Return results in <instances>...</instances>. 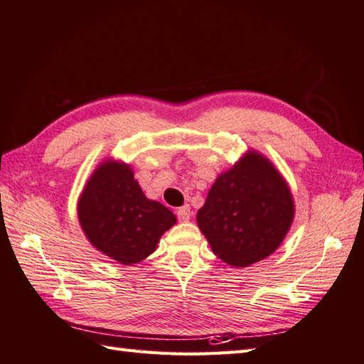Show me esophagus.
<instances>
[{
	"mask_svg": "<svg viewBox=\"0 0 364 364\" xmlns=\"http://www.w3.org/2000/svg\"><path fill=\"white\" fill-rule=\"evenodd\" d=\"M191 215H192V213H191V206H189V204H184V206L176 209V217H178V220L183 221V223L189 221Z\"/></svg>",
	"mask_w": 364,
	"mask_h": 364,
	"instance_id": "obj_1",
	"label": "esophagus"
}]
</instances>
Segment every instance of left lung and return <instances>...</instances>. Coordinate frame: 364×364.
Masks as SVG:
<instances>
[{
  "mask_svg": "<svg viewBox=\"0 0 364 364\" xmlns=\"http://www.w3.org/2000/svg\"><path fill=\"white\" fill-rule=\"evenodd\" d=\"M294 210L282 173L266 156L250 151L212 184L197 223L220 259L247 267L282 245Z\"/></svg>",
  "mask_w": 364,
  "mask_h": 364,
  "instance_id": "8db88e82",
  "label": "left lung"
}]
</instances>
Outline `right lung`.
I'll return each mask as SVG.
<instances>
[{
  "mask_svg": "<svg viewBox=\"0 0 364 364\" xmlns=\"http://www.w3.org/2000/svg\"><path fill=\"white\" fill-rule=\"evenodd\" d=\"M78 220L100 252L121 264H135L155 252L176 218L161 203L146 198L130 166L101 163L78 200Z\"/></svg>",
  "mask_w": 364,
  "mask_h": 364,
  "instance_id": "add662e5",
  "label": "right lung"
}]
</instances>
